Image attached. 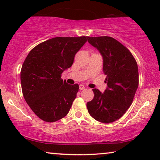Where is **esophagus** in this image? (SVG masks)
<instances>
[{"mask_svg":"<svg viewBox=\"0 0 160 160\" xmlns=\"http://www.w3.org/2000/svg\"><path fill=\"white\" fill-rule=\"evenodd\" d=\"M85 88L84 85V84H80L79 85V89H81V90H83Z\"/></svg>","mask_w":160,"mask_h":160,"instance_id":"1","label":"esophagus"}]
</instances>
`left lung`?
Returning <instances> with one entry per match:
<instances>
[{"mask_svg":"<svg viewBox=\"0 0 160 160\" xmlns=\"http://www.w3.org/2000/svg\"><path fill=\"white\" fill-rule=\"evenodd\" d=\"M87 41L101 54L107 87L103 92L93 89L92 100L87 103L92 118L111 123L121 118L132 104L138 87V68L131 52L109 36L87 37Z\"/></svg>","mask_w":160,"mask_h":160,"instance_id":"left-lung-1","label":"left lung"}]
</instances>
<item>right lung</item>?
Here are the masks:
<instances>
[{
  "label": "right lung",
  "mask_w": 160,
  "mask_h": 160,
  "mask_svg": "<svg viewBox=\"0 0 160 160\" xmlns=\"http://www.w3.org/2000/svg\"><path fill=\"white\" fill-rule=\"evenodd\" d=\"M87 37H56L39 43L28 54L20 79L25 101L41 119L54 122L68 113L78 85L67 84L61 74L71 67Z\"/></svg>",
  "instance_id": "obj_1"
}]
</instances>
